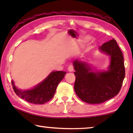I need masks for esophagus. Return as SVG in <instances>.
<instances>
[{"label":"esophagus","instance_id":"1","mask_svg":"<svg viewBox=\"0 0 133 133\" xmlns=\"http://www.w3.org/2000/svg\"><path fill=\"white\" fill-rule=\"evenodd\" d=\"M68 70L70 72H71L74 70V67L72 65H70V66L68 67Z\"/></svg>","mask_w":133,"mask_h":133}]
</instances>
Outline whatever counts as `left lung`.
Listing matches in <instances>:
<instances>
[{
  "instance_id": "obj_1",
  "label": "left lung",
  "mask_w": 133,
  "mask_h": 133,
  "mask_svg": "<svg viewBox=\"0 0 133 133\" xmlns=\"http://www.w3.org/2000/svg\"><path fill=\"white\" fill-rule=\"evenodd\" d=\"M99 49L110 56L108 70L93 72L85 62H73L75 91L81 100L89 104H100L117 95L125 77L123 55L116 40L104 43Z\"/></svg>"
}]
</instances>
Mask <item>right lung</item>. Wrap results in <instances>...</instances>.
I'll return each instance as SVG.
<instances>
[{"mask_svg":"<svg viewBox=\"0 0 133 133\" xmlns=\"http://www.w3.org/2000/svg\"><path fill=\"white\" fill-rule=\"evenodd\" d=\"M66 72L52 71L42 82L31 90H22L15 86L13 81L12 84L17 96L29 103L43 104L53 97L57 85L64 78Z\"/></svg>","mask_w":133,"mask_h":133,"instance_id":"add662e5","label":"right lung"}]
</instances>
